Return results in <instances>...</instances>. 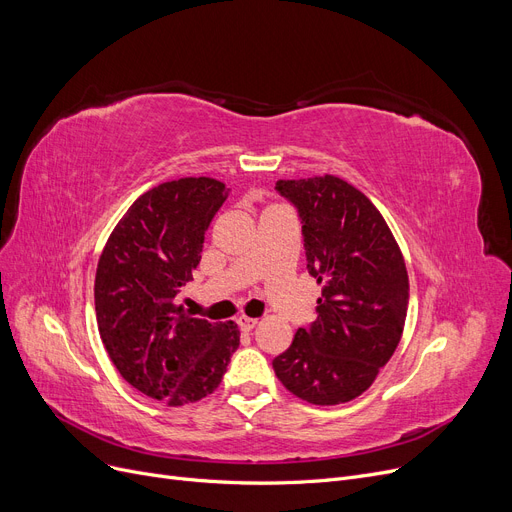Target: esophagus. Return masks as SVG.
<instances>
[{
  "label": "esophagus",
  "mask_w": 512,
  "mask_h": 512,
  "mask_svg": "<svg viewBox=\"0 0 512 512\" xmlns=\"http://www.w3.org/2000/svg\"><path fill=\"white\" fill-rule=\"evenodd\" d=\"M237 325H239V329H241V331L250 333V331L258 325V321H256V319H250V316H239V319H237Z\"/></svg>",
  "instance_id": "1"
}]
</instances>
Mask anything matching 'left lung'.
Wrapping results in <instances>:
<instances>
[{
    "instance_id": "1",
    "label": "left lung",
    "mask_w": 512,
    "mask_h": 512,
    "mask_svg": "<svg viewBox=\"0 0 512 512\" xmlns=\"http://www.w3.org/2000/svg\"><path fill=\"white\" fill-rule=\"evenodd\" d=\"M275 189L298 208L306 269L325 283L316 321L273 360L275 375L310 404L350 402L400 344L408 310L402 252L381 212L344 179L277 181Z\"/></svg>"
}]
</instances>
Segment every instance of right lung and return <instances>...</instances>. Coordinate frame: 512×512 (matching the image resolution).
<instances>
[{"mask_svg": "<svg viewBox=\"0 0 512 512\" xmlns=\"http://www.w3.org/2000/svg\"><path fill=\"white\" fill-rule=\"evenodd\" d=\"M225 183L185 177L139 196L120 218L95 273V319L127 383L168 406L198 402L221 383L239 348L233 321L193 319L175 304L193 279Z\"/></svg>", "mask_w": 512, "mask_h": 512, "instance_id": "1", "label": "right lung"}]
</instances>
